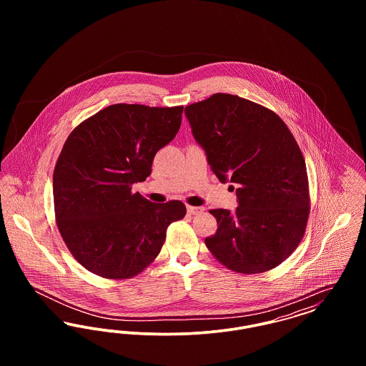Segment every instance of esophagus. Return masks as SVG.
I'll use <instances>...</instances> for the list:
<instances>
[{
  "instance_id": "34e87169",
  "label": "esophagus",
  "mask_w": 366,
  "mask_h": 366,
  "mask_svg": "<svg viewBox=\"0 0 366 366\" xmlns=\"http://www.w3.org/2000/svg\"><path fill=\"white\" fill-rule=\"evenodd\" d=\"M187 211L192 214V215H196V214H202L204 211V207H193V206H188Z\"/></svg>"
}]
</instances>
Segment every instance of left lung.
I'll use <instances>...</instances> for the list:
<instances>
[{"instance_id": "obj_1", "label": "left lung", "mask_w": 366, "mask_h": 366, "mask_svg": "<svg viewBox=\"0 0 366 366\" xmlns=\"http://www.w3.org/2000/svg\"><path fill=\"white\" fill-rule=\"evenodd\" d=\"M185 117L212 173L236 187L237 209H209L218 229L207 248L237 273L274 269L300 243L310 211L306 163L292 133L273 111L227 93L185 107Z\"/></svg>"}]
</instances>
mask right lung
<instances>
[{
    "label": "right lung",
    "instance_id": "right-lung-1",
    "mask_svg": "<svg viewBox=\"0 0 366 366\" xmlns=\"http://www.w3.org/2000/svg\"><path fill=\"white\" fill-rule=\"evenodd\" d=\"M184 107L114 104L72 130L53 173L54 214L74 258L105 279H129L157 257L179 200L152 203L132 185L152 172L179 130Z\"/></svg>",
    "mask_w": 366,
    "mask_h": 366
}]
</instances>
